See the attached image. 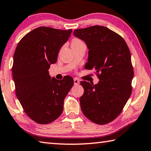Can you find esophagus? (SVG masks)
<instances>
[{"label": "esophagus", "mask_w": 151, "mask_h": 151, "mask_svg": "<svg viewBox=\"0 0 151 151\" xmlns=\"http://www.w3.org/2000/svg\"><path fill=\"white\" fill-rule=\"evenodd\" d=\"M79 83H80V81H79L77 78L74 79V84L78 85V84H79Z\"/></svg>", "instance_id": "obj_1"}]
</instances>
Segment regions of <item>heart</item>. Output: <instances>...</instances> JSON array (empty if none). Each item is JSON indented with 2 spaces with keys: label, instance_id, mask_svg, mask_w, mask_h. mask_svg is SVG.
<instances>
[{
  "label": "heart",
  "instance_id": "b5f03b06",
  "mask_svg": "<svg viewBox=\"0 0 151 151\" xmlns=\"http://www.w3.org/2000/svg\"><path fill=\"white\" fill-rule=\"evenodd\" d=\"M83 43L82 41H81L80 40L78 39H74L72 41V43H71V45H78L81 44V43Z\"/></svg>",
  "mask_w": 151,
  "mask_h": 151
}]
</instances>
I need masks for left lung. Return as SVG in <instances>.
<instances>
[{
  "label": "left lung",
  "instance_id": "obj_1",
  "mask_svg": "<svg viewBox=\"0 0 151 151\" xmlns=\"http://www.w3.org/2000/svg\"><path fill=\"white\" fill-rule=\"evenodd\" d=\"M74 35L84 41L89 50L85 68H94L100 80L96 84L81 82L82 111L92 122L106 124L119 116L131 94L129 49L123 37L102 26L75 29Z\"/></svg>",
  "mask_w": 151,
  "mask_h": 151
}]
</instances>
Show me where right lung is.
Listing matches in <instances>:
<instances>
[{
	"instance_id": "1",
	"label": "right lung",
	"mask_w": 151,
	"mask_h": 151,
	"mask_svg": "<svg viewBox=\"0 0 151 151\" xmlns=\"http://www.w3.org/2000/svg\"><path fill=\"white\" fill-rule=\"evenodd\" d=\"M71 32L70 29L35 28L22 38L14 54L16 96L25 113L40 124H47L61 116L65 98L73 86L71 76L57 80L48 71Z\"/></svg>"
}]
</instances>
